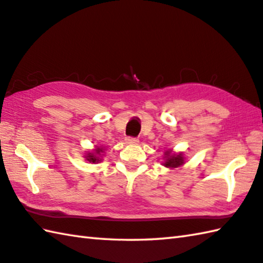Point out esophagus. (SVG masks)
Returning <instances> with one entry per match:
<instances>
[{
  "mask_svg": "<svg viewBox=\"0 0 263 263\" xmlns=\"http://www.w3.org/2000/svg\"><path fill=\"white\" fill-rule=\"evenodd\" d=\"M125 142L128 145H136V144H138V142H139V139H138V138L127 137V138H125Z\"/></svg>",
  "mask_w": 263,
  "mask_h": 263,
  "instance_id": "esophagus-1",
  "label": "esophagus"
}]
</instances>
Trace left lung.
Instances as JSON below:
<instances>
[{
  "label": "left lung",
  "mask_w": 263,
  "mask_h": 263,
  "mask_svg": "<svg viewBox=\"0 0 263 263\" xmlns=\"http://www.w3.org/2000/svg\"><path fill=\"white\" fill-rule=\"evenodd\" d=\"M185 161V157L183 153H173L171 149L164 152V162L163 165L166 168H178V166L183 165Z\"/></svg>",
  "instance_id": "left-lung-1"
}]
</instances>
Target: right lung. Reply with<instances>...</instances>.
I'll return each instance as SVG.
<instances>
[{"mask_svg":"<svg viewBox=\"0 0 263 263\" xmlns=\"http://www.w3.org/2000/svg\"><path fill=\"white\" fill-rule=\"evenodd\" d=\"M103 147L101 146H97V148L95 149H93V152H89L87 153V154L85 155V159L86 161L90 162V163H99V162H101V155L103 153Z\"/></svg>","mask_w":263,"mask_h":263,"instance_id":"right-lung-1","label":"right lung"}]
</instances>
